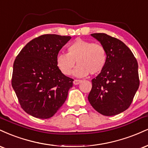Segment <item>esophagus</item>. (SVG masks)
<instances>
[{
    "instance_id": "esophagus-1",
    "label": "esophagus",
    "mask_w": 148,
    "mask_h": 148,
    "mask_svg": "<svg viewBox=\"0 0 148 148\" xmlns=\"http://www.w3.org/2000/svg\"><path fill=\"white\" fill-rule=\"evenodd\" d=\"M82 82V80H80V79H75V80L73 81V84L75 85H77V84H79V83Z\"/></svg>"
}]
</instances>
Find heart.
Wrapping results in <instances>:
<instances>
[{
	"mask_svg": "<svg viewBox=\"0 0 148 148\" xmlns=\"http://www.w3.org/2000/svg\"><path fill=\"white\" fill-rule=\"evenodd\" d=\"M75 62L79 64L73 72L77 77L98 74L107 64V50L100 43L77 39L67 47V54H59L56 59L57 68L65 75L71 73Z\"/></svg>",
	"mask_w": 148,
	"mask_h": 148,
	"instance_id": "1",
	"label": "heart"
}]
</instances>
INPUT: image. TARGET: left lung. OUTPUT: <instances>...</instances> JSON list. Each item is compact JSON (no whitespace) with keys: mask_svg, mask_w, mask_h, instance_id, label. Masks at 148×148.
Returning <instances> with one entry per match:
<instances>
[{"mask_svg":"<svg viewBox=\"0 0 148 148\" xmlns=\"http://www.w3.org/2000/svg\"><path fill=\"white\" fill-rule=\"evenodd\" d=\"M91 36L105 46L107 62L103 71L91 80L88 100L102 115H116L129 108L139 86L138 62L121 40L105 33Z\"/></svg>","mask_w":148,"mask_h":148,"instance_id":"1","label":"left lung"}]
</instances>
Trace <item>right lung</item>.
<instances>
[{
    "mask_svg": "<svg viewBox=\"0 0 148 148\" xmlns=\"http://www.w3.org/2000/svg\"><path fill=\"white\" fill-rule=\"evenodd\" d=\"M70 39L69 36L43 34L31 40L16 57L12 86L27 114L50 119L66 100L73 79L60 72L56 59Z\"/></svg>",
    "mask_w": 148,
    "mask_h": 148,
    "instance_id": "add662e5",
    "label": "right lung"
}]
</instances>
